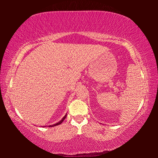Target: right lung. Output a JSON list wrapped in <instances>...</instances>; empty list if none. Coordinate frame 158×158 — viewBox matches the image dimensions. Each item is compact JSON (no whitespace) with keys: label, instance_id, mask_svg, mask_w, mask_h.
I'll use <instances>...</instances> for the list:
<instances>
[{"label":"right lung","instance_id":"obj_1","mask_svg":"<svg viewBox=\"0 0 158 158\" xmlns=\"http://www.w3.org/2000/svg\"><path fill=\"white\" fill-rule=\"evenodd\" d=\"M66 116H67V114L65 115V116H64L62 119L60 120V121H59V122H58V123H56V124H53V125H49V127H54V126H56V125H60V124H61L63 122V121L65 119V118H66Z\"/></svg>","mask_w":158,"mask_h":158}]
</instances>
